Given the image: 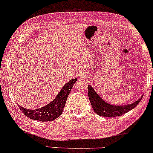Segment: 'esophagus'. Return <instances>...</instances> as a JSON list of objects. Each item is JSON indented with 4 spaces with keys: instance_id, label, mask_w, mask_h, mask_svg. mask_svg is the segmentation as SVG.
<instances>
[{
    "instance_id": "1",
    "label": "esophagus",
    "mask_w": 153,
    "mask_h": 153,
    "mask_svg": "<svg viewBox=\"0 0 153 153\" xmlns=\"http://www.w3.org/2000/svg\"><path fill=\"white\" fill-rule=\"evenodd\" d=\"M80 76L82 77V78H84V77H86L87 76L86 74V73L84 72H80Z\"/></svg>"
}]
</instances>
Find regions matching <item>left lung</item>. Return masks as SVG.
<instances>
[{
  "mask_svg": "<svg viewBox=\"0 0 153 153\" xmlns=\"http://www.w3.org/2000/svg\"><path fill=\"white\" fill-rule=\"evenodd\" d=\"M88 94L91 104L94 109V112L98 115L106 117H115L122 116V114L131 110L140 102L143 97L136 102L127 105H112L107 103L100 96L97 94L92 86H88Z\"/></svg>",
  "mask_w": 153,
  "mask_h": 153,
  "instance_id": "obj_1",
  "label": "left lung"
}]
</instances>
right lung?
Listing matches in <instances>:
<instances>
[{
  "instance_id": "1",
  "label": "right lung",
  "mask_w": 153,
  "mask_h": 153,
  "mask_svg": "<svg viewBox=\"0 0 153 153\" xmlns=\"http://www.w3.org/2000/svg\"><path fill=\"white\" fill-rule=\"evenodd\" d=\"M76 81V78H75L67 83L59 91L56 98L45 107L36 110H28L19 105V108L27 117L31 120L41 122H51L54 120L62 114L67 97Z\"/></svg>"
}]
</instances>
